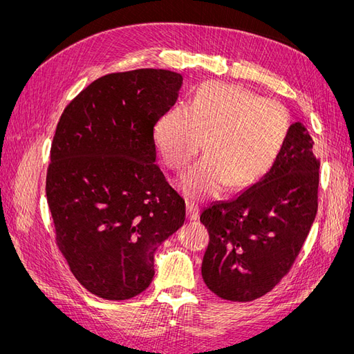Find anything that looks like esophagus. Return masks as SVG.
<instances>
[{
	"label": "esophagus",
	"instance_id": "obj_1",
	"mask_svg": "<svg viewBox=\"0 0 354 354\" xmlns=\"http://www.w3.org/2000/svg\"><path fill=\"white\" fill-rule=\"evenodd\" d=\"M186 212H187V220L190 221H195L199 218V208L196 203H192V202H187L186 203Z\"/></svg>",
	"mask_w": 354,
	"mask_h": 354
}]
</instances>
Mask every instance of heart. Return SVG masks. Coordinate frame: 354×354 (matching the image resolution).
Returning <instances> with one entry per match:
<instances>
[{
	"mask_svg": "<svg viewBox=\"0 0 354 354\" xmlns=\"http://www.w3.org/2000/svg\"><path fill=\"white\" fill-rule=\"evenodd\" d=\"M291 128L281 102L260 97L238 84H202L187 109L176 106L155 125L153 140L168 167L181 169L205 155L178 178L190 199L217 196L227 185L243 187L263 177L279 155Z\"/></svg>",
	"mask_w": 354,
	"mask_h": 354,
	"instance_id": "b5f03b06",
	"label": "heart"
}]
</instances>
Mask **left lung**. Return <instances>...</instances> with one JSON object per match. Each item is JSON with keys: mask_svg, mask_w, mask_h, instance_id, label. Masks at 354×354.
<instances>
[{"mask_svg": "<svg viewBox=\"0 0 354 354\" xmlns=\"http://www.w3.org/2000/svg\"><path fill=\"white\" fill-rule=\"evenodd\" d=\"M301 122L289 128L272 168L230 201L201 214L209 232L202 277L214 294L252 301L291 269L317 212L320 162Z\"/></svg>", "mask_w": 354, "mask_h": 354, "instance_id": "8db88e82", "label": "left lung"}]
</instances>
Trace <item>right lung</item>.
<instances>
[{"mask_svg":"<svg viewBox=\"0 0 354 354\" xmlns=\"http://www.w3.org/2000/svg\"><path fill=\"white\" fill-rule=\"evenodd\" d=\"M181 85L165 69L104 75L57 124L46 186L56 241L73 276L100 298L143 292L159 245L185 224V201L155 164L153 142Z\"/></svg>","mask_w":354,"mask_h":354,"instance_id":"right-lung-1","label":"right lung"}]
</instances>
